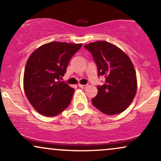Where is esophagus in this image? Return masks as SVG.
<instances>
[{
    "mask_svg": "<svg viewBox=\"0 0 161 161\" xmlns=\"http://www.w3.org/2000/svg\"><path fill=\"white\" fill-rule=\"evenodd\" d=\"M78 86H79V88H87V87H88V85H82V84H79Z\"/></svg>",
    "mask_w": 161,
    "mask_h": 161,
    "instance_id": "1",
    "label": "esophagus"
}]
</instances>
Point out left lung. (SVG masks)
I'll return each mask as SVG.
<instances>
[{"label":"left lung","mask_w":161,"mask_h":161,"mask_svg":"<svg viewBox=\"0 0 161 161\" xmlns=\"http://www.w3.org/2000/svg\"><path fill=\"white\" fill-rule=\"evenodd\" d=\"M92 53L99 75H105V83L97 86V95L92 102L108 115L120 114L130 105L137 92L134 66L128 55L120 48L105 41L84 46Z\"/></svg>","instance_id":"left-lung-1"}]
</instances>
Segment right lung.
<instances>
[{"instance_id": "right-lung-1", "label": "right lung", "mask_w": 161, "mask_h": 161, "mask_svg": "<svg viewBox=\"0 0 161 161\" xmlns=\"http://www.w3.org/2000/svg\"><path fill=\"white\" fill-rule=\"evenodd\" d=\"M82 44L52 42L32 53L25 64L23 88L35 110L45 116L60 114L69 106L74 88L61 82L70 58Z\"/></svg>"}]
</instances>
